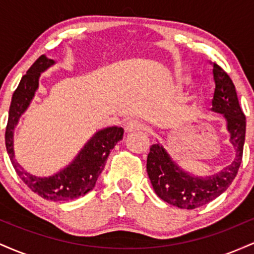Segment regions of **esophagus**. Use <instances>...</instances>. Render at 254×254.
<instances>
[{
    "label": "esophagus",
    "instance_id": "34e87169",
    "mask_svg": "<svg viewBox=\"0 0 254 254\" xmlns=\"http://www.w3.org/2000/svg\"><path fill=\"white\" fill-rule=\"evenodd\" d=\"M124 129L127 132H133V131L144 130V125L137 121H129L124 125Z\"/></svg>",
    "mask_w": 254,
    "mask_h": 254
}]
</instances>
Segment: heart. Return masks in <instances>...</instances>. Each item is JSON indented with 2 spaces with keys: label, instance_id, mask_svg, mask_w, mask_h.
<instances>
[{
  "label": "heart",
  "instance_id": "heart-1",
  "mask_svg": "<svg viewBox=\"0 0 254 254\" xmlns=\"http://www.w3.org/2000/svg\"><path fill=\"white\" fill-rule=\"evenodd\" d=\"M179 82H180V83H186V82H189V78H186V77H179Z\"/></svg>",
  "mask_w": 254,
  "mask_h": 254
}]
</instances>
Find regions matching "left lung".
<instances>
[{
  "mask_svg": "<svg viewBox=\"0 0 254 254\" xmlns=\"http://www.w3.org/2000/svg\"><path fill=\"white\" fill-rule=\"evenodd\" d=\"M212 74L215 93L211 111L226 119L229 142L235 149L232 164L212 176L197 177L182 170L159 143L151 145L147 157L148 177L155 193L162 200L180 209L199 208L222 194L237 177L243 161L246 117L228 74L216 63H212Z\"/></svg>",
  "mask_w": 254,
  "mask_h": 254,
  "instance_id": "left-lung-1",
  "label": "left lung"
}]
</instances>
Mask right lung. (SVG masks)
<instances>
[{
    "label": "right lung",
    "instance_id": "1",
    "mask_svg": "<svg viewBox=\"0 0 254 254\" xmlns=\"http://www.w3.org/2000/svg\"><path fill=\"white\" fill-rule=\"evenodd\" d=\"M54 64V60L42 55L22 76L11 97L5 129V148L17 176L34 193L54 202H64L84 196L87 192L93 190L104 170L110 151L115 148L117 142L123 138L124 129L109 127L97 131L70 164L50 177H37L25 171L15 160L14 130L20 117L33 100L39 87L40 74L48 70Z\"/></svg>",
    "mask_w": 254,
    "mask_h": 254
}]
</instances>
